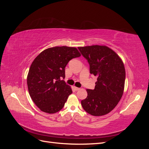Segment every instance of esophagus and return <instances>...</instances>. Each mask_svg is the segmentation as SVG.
Returning a JSON list of instances; mask_svg holds the SVG:
<instances>
[{
	"label": "esophagus",
	"instance_id": "esophagus-1",
	"mask_svg": "<svg viewBox=\"0 0 149 149\" xmlns=\"http://www.w3.org/2000/svg\"><path fill=\"white\" fill-rule=\"evenodd\" d=\"M74 89L76 90V91H78V90L80 89L79 88H77V87H76V86H74Z\"/></svg>",
	"mask_w": 149,
	"mask_h": 149
}]
</instances>
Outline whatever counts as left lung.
Instances as JSON below:
<instances>
[{
  "mask_svg": "<svg viewBox=\"0 0 149 149\" xmlns=\"http://www.w3.org/2000/svg\"><path fill=\"white\" fill-rule=\"evenodd\" d=\"M89 64L90 73L97 76L94 89H86L81 101L83 109L94 116L110 112L123 96L125 71L123 61L114 51L104 45L78 47Z\"/></svg>",
  "mask_w": 149,
  "mask_h": 149,
  "instance_id": "8db88e82",
  "label": "left lung"
}]
</instances>
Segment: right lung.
<instances>
[{"label": "right lung", "instance_id": "add662e5", "mask_svg": "<svg viewBox=\"0 0 149 149\" xmlns=\"http://www.w3.org/2000/svg\"><path fill=\"white\" fill-rule=\"evenodd\" d=\"M81 56L78 49L66 46L45 49L35 58L27 75L30 96L39 109L54 114L63 107L72 89L63 80L70 60Z\"/></svg>", "mask_w": 149, "mask_h": 149}]
</instances>
